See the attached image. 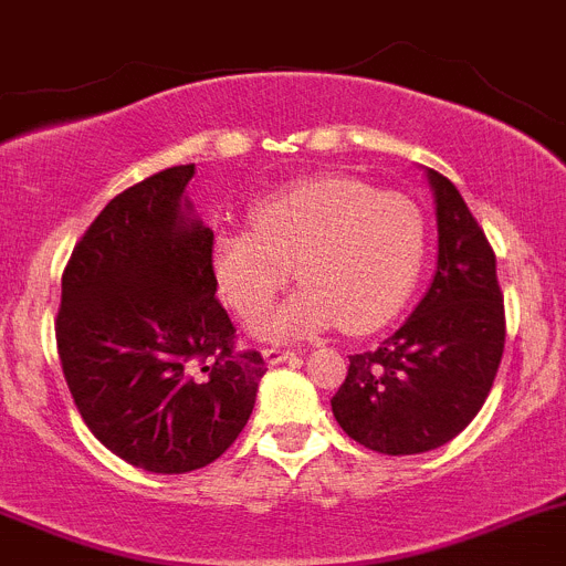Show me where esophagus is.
<instances>
[{"mask_svg":"<svg viewBox=\"0 0 566 566\" xmlns=\"http://www.w3.org/2000/svg\"><path fill=\"white\" fill-rule=\"evenodd\" d=\"M262 355H264V360H268V364H271V366L284 364V360H295L293 349H282V346H268V349H264Z\"/></svg>","mask_w":566,"mask_h":566,"instance_id":"esophagus-1","label":"esophagus"}]
</instances>
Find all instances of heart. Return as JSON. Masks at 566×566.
<instances>
[{"instance_id":"b5f03b06","label":"heart","mask_w":566,"mask_h":566,"mask_svg":"<svg viewBox=\"0 0 566 566\" xmlns=\"http://www.w3.org/2000/svg\"><path fill=\"white\" fill-rule=\"evenodd\" d=\"M426 259L415 200L349 175H315L251 208V231H220L211 273L222 302L253 321L290 271L304 290L264 321V338H304L338 324L346 335L386 327L411 298Z\"/></svg>"}]
</instances>
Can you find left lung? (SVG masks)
Here are the masks:
<instances>
[{"label":"left lung","mask_w":566,"mask_h":566,"mask_svg":"<svg viewBox=\"0 0 566 566\" xmlns=\"http://www.w3.org/2000/svg\"><path fill=\"white\" fill-rule=\"evenodd\" d=\"M440 253L429 293L375 353L353 355L333 397L340 429L369 451L422 454L485 403L505 353V295L485 231L454 182L429 169Z\"/></svg>","instance_id":"obj_1"}]
</instances>
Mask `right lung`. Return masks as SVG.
<instances>
[{
	"mask_svg": "<svg viewBox=\"0 0 566 566\" xmlns=\"http://www.w3.org/2000/svg\"><path fill=\"white\" fill-rule=\"evenodd\" d=\"M195 171L171 166L120 191L61 273L55 344L75 409L112 454L151 473L226 454L268 371L213 295V231L180 208Z\"/></svg>",
	"mask_w": 566,
	"mask_h": 566,
	"instance_id": "right-lung-1",
	"label": "right lung"
}]
</instances>
